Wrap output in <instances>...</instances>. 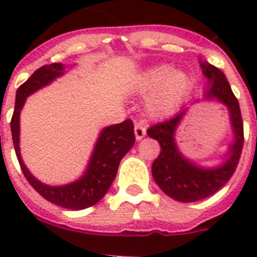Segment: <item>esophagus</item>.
<instances>
[{"instance_id": "34e87169", "label": "esophagus", "mask_w": 257, "mask_h": 257, "mask_svg": "<svg viewBox=\"0 0 257 257\" xmlns=\"http://www.w3.org/2000/svg\"><path fill=\"white\" fill-rule=\"evenodd\" d=\"M134 130H135L136 140H142L143 138L145 136V134H147V128H145L144 124H142V123H136Z\"/></svg>"}]
</instances>
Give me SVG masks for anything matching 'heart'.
Listing matches in <instances>:
<instances>
[{
	"label": "heart",
	"instance_id": "1",
	"mask_svg": "<svg viewBox=\"0 0 257 257\" xmlns=\"http://www.w3.org/2000/svg\"><path fill=\"white\" fill-rule=\"evenodd\" d=\"M133 90L149 97L147 108L152 117H165L178 108L190 90V78L185 72H175L171 65H160L136 77Z\"/></svg>",
	"mask_w": 257,
	"mask_h": 257
}]
</instances>
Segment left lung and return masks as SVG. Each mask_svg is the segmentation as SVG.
<instances>
[{
  "label": "left lung",
  "mask_w": 257,
  "mask_h": 257,
  "mask_svg": "<svg viewBox=\"0 0 257 257\" xmlns=\"http://www.w3.org/2000/svg\"><path fill=\"white\" fill-rule=\"evenodd\" d=\"M203 74L208 79L206 99H216L225 104L230 113V121L234 131V143L229 148L226 162L215 169H202L184 158L175 143V130L185 114V109L165 122L151 126L147 131L161 145V153L154 160L152 175L165 194L179 202H196L212 196L233 176L243 148V122L239 103L231 91L225 74L216 67L202 63Z\"/></svg>",
  "instance_id": "left-lung-1"
}]
</instances>
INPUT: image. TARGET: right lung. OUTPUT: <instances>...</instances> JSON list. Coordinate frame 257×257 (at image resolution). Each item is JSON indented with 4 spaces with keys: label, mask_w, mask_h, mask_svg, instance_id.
<instances>
[{
    "label": "right lung",
    "mask_w": 257,
    "mask_h": 257,
    "mask_svg": "<svg viewBox=\"0 0 257 257\" xmlns=\"http://www.w3.org/2000/svg\"><path fill=\"white\" fill-rule=\"evenodd\" d=\"M64 65L61 63H52L38 68L17 91L15 109L11 118V134L13 143L20 169L23 174L41 196L51 203L69 210H83L91 207L100 201L112 185L117 175L118 166L124 154L130 151L135 143L134 123L131 119L105 127L101 131L94 153L87 166L85 175L79 180L63 187H50L42 184L28 171L23 163L19 149V117L20 110L26 103V97L37 91L38 88L49 85L52 79L61 76Z\"/></svg>",
    "instance_id": "1"
}]
</instances>
